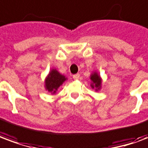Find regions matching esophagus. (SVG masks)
Masks as SVG:
<instances>
[{"mask_svg":"<svg viewBox=\"0 0 148 148\" xmlns=\"http://www.w3.org/2000/svg\"><path fill=\"white\" fill-rule=\"evenodd\" d=\"M79 77H80L79 74H74V75H73V78H74V80H77L78 78H79Z\"/></svg>","mask_w":148,"mask_h":148,"instance_id":"esophagus-1","label":"esophagus"}]
</instances>
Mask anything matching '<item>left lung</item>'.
Instances as JSON below:
<instances>
[{"label":"left lung","instance_id":"obj_1","mask_svg":"<svg viewBox=\"0 0 148 148\" xmlns=\"http://www.w3.org/2000/svg\"><path fill=\"white\" fill-rule=\"evenodd\" d=\"M90 80L92 83H91V87L92 88H95L96 91L100 90L102 85V78L99 76V74L95 71L92 74L90 75Z\"/></svg>","mask_w":148,"mask_h":148}]
</instances>
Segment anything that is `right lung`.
Returning a JSON list of instances; mask_svg holds the SVG:
<instances>
[{"label": "right lung", "mask_w": 148, "mask_h": 148, "mask_svg": "<svg viewBox=\"0 0 148 148\" xmlns=\"http://www.w3.org/2000/svg\"><path fill=\"white\" fill-rule=\"evenodd\" d=\"M66 79L67 78L60 74L56 69H52L45 80V89L51 94H55L59 87L63 85Z\"/></svg>", "instance_id": "add662e5"}]
</instances>
